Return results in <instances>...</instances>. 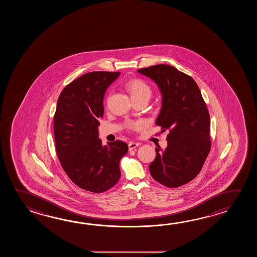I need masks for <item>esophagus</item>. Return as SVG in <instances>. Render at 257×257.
Here are the masks:
<instances>
[{
  "label": "esophagus",
  "instance_id": "34e87169",
  "mask_svg": "<svg viewBox=\"0 0 257 257\" xmlns=\"http://www.w3.org/2000/svg\"><path fill=\"white\" fill-rule=\"evenodd\" d=\"M139 146H140V144L137 143V142H130V143H128V149H130V151L134 150V149H136V148L139 147Z\"/></svg>",
  "mask_w": 257,
  "mask_h": 257
}]
</instances>
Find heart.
I'll use <instances>...</instances> for the list:
<instances>
[{"instance_id": "obj_1", "label": "heart", "mask_w": 257, "mask_h": 257, "mask_svg": "<svg viewBox=\"0 0 257 257\" xmlns=\"http://www.w3.org/2000/svg\"><path fill=\"white\" fill-rule=\"evenodd\" d=\"M127 90L131 93V97L133 100L145 98L149 101V99L151 98V96L153 94V89L150 86V84H148L147 82L140 80V79H135V80H132V81L128 82L127 83ZM109 97L110 96H108L106 98L107 102L109 100ZM137 126H138L137 123H131L128 125L131 128H134Z\"/></svg>"}]
</instances>
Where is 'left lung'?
I'll use <instances>...</instances> for the list:
<instances>
[{
    "label": "left lung",
    "mask_w": 257,
    "mask_h": 257,
    "mask_svg": "<svg viewBox=\"0 0 257 257\" xmlns=\"http://www.w3.org/2000/svg\"><path fill=\"white\" fill-rule=\"evenodd\" d=\"M138 71L158 84L163 103L156 125L169 131L166 149L155 148L150 173L169 188L184 186L199 174L211 148L208 107L197 82L175 67L158 64Z\"/></svg>",
    "instance_id": "8db88e82"
}]
</instances>
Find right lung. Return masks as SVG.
<instances>
[{
	"instance_id": "right-lung-1",
	"label": "right lung",
	"mask_w": 257,
	"mask_h": 257,
	"mask_svg": "<svg viewBox=\"0 0 257 257\" xmlns=\"http://www.w3.org/2000/svg\"><path fill=\"white\" fill-rule=\"evenodd\" d=\"M119 74L92 71L77 78L60 93L55 112V146L60 164L77 186L93 193L116 185L120 159L128 150L121 141L103 146L97 131L104 115V92Z\"/></svg>"
}]
</instances>
